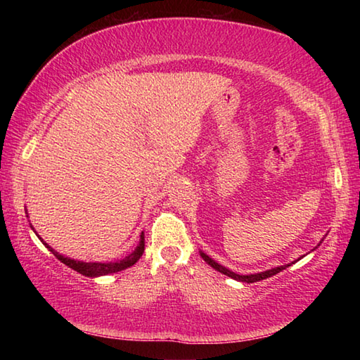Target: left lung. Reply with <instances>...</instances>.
Returning a JSON list of instances; mask_svg holds the SVG:
<instances>
[{
    "mask_svg": "<svg viewBox=\"0 0 360 360\" xmlns=\"http://www.w3.org/2000/svg\"><path fill=\"white\" fill-rule=\"evenodd\" d=\"M324 241V238L321 240V243ZM319 243V245H321ZM318 245V246H319ZM316 246V248H318ZM200 255H202L203 257V260L206 262V264L208 265H211L212 268H214V270H217L219 273H222V275H225V276H229V278H231V279H235V281H241V283H257V281H262V279H266V278H270V276H275L276 273H279V271H283V270H285V268L288 266H290L292 264H295L297 260H300V259H297V260H294V262H290V264H285V265H279V266H275V268H271V270H265V271H260V273H252V275H238V273H235V271H231V270H229V268H225L224 265H221V264H217L216 260H212L208 254H205L203 251H200Z\"/></svg>",
    "mask_w": 360,
    "mask_h": 360,
    "instance_id": "8db88e82",
    "label": "left lung"
}]
</instances>
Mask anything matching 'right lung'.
<instances>
[{"label": "right lung", "mask_w": 360, "mask_h": 360, "mask_svg": "<svg viewBox=\"0 0 360 360\" xmlns=\"http://www.w3.org/2000/svg\"><path fill=\"white\" fill-rule=\"evenodd\" d=\"M27 214H28V212H27ZM30 227H32V230L36 233V230L33 229L32 224H30ZM36 235H38V233H36ZM38 238H39V235H38ZM39 240L42 241V245H44L49 249V251L56 255V257L60 262H63L66 266H70L75 271L81 273V275L89 276V278L105 276V275H111V273H117V271L125 270V268L135 265L144 252V231H141V235H139V245L135 248V251L130 252L129 255H127V257H124L122 260H117V262H84V260H76V259L66 257V255H62L60 252H57L56 249L49 246L42 238H39Z\"/></svg>", "instance_id": "obj_1"}]
</instances>
